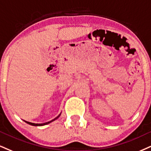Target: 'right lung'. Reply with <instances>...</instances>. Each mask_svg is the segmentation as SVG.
<instances>
[{
	"mask_svg": "<svg viewBox=\"0 0 151 151\" xmlns=\"http://www.w3.org/2000/svg\"><path fill=\"white\" fill-rule=\"evenodd\" d=\"M60 115H61V113L60 114H59L58 116L57 117V118H55V119H54V120H51V121H50V122H45V123H42V124H36V123H32V122H27V121H25L26 122H27V123H28V124H31V125H33V126H42V125H45V124H49V123H50V122H52V121H54V120H55L56 119H57L59 118V116H60Z\"/></svg>",
	"mask_w": 151,
	"mask_h": 151,
	"instance_id": "add662e5",
	"label": "right lung"
}]
</instances>
